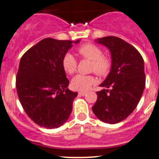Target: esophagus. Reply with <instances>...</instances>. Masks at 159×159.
<instances>
[{
    "label": "esophagus",
    "instance_id": "esophagus-1",
    "mask_svg": "<svg viewBox=\"0 0 159 159\" xmlns=\"http://www.w3.org/2000/svg\"><path fill=\"white\" fill-rule=\"evenodd\" d=\"M78 95L81 96H84L86 95V93L85 92H79L78 93Z\"/></svg>",
    "mask_w": 159,
    "mask_h": 159
}]
</instances>
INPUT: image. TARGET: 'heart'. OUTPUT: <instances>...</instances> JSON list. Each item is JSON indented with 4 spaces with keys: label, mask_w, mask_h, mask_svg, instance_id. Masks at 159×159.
I'll return each instance as SVG.
<instances>
[{
    "label": "heart",
    "mask_w": 159,
    "mask_h": 159,
    "mask_svg": "<svg viewBox=\"0 0 159 159\" xmlns=\"http://www.w3.org/2000/svg\"><path fill=\"white\" fill-rule=\"evenodd\" d=\"M78 52L82 57L92 61L90 70L93 71L96 75L104 76L108 73L111 68L110 59L102 56V51L96 45L85 43L78 48ZM62 66L67 74H73L77 68V61L72 54L66 53L62 60ZM95 82L96 79L93 75H77L72 78L71 87L75 90L84 92L88 90Z\"/></svg>",
    "instance_id": "heart-1"
}]
</instances>
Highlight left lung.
<instances>
[{"mask_svg":"<svg viewBox=\"0 0 159 159\" xmlns=\"http://www.w3.org/2000/svg\"><path fill=\"white\" fill-rule=\"evenodd\" d=\"M95 42L109 49L111 67L99 85L110 90L96 93L93 112L104 123H120L132 114L143 94L146 81L143 59L134 47L119 37L105 36Z\"/></svg>","mask_w":159,"mask_h":159,"instance_id":"left-lung-1","label":"left lung"}]
</instances>
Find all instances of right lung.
Returning <instances> with one entry per match:
<instances>
[{
	"mask_svg": "<svg viewBox=\"0 0 159 159\" xmlns=\"http://www.w3.org/2000/svg\"><path fill=\"white\" fill-rule=\"evenodd\" d=\"M80 40L46 38L21 57L16 82L18 96L27 116L39 126L60 127L72 113L78 93L68 89L62 60Z\"/></svg>",
	"mask_w": 159,
	"mask_h": 159,
	"instance_id": "1",
	"label": "right lung"
}]
</instances>
